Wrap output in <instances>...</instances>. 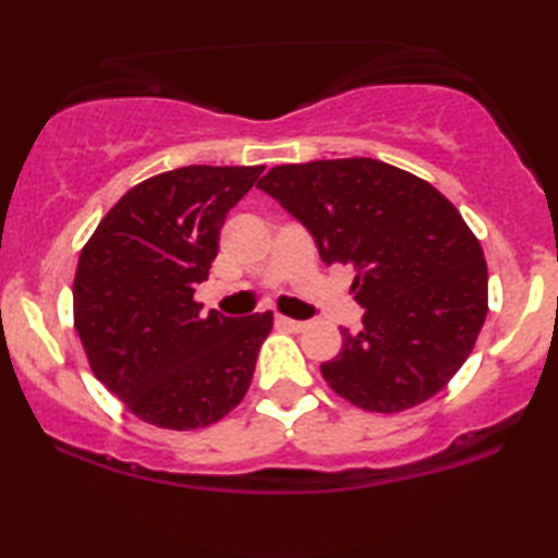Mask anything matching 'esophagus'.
<instances>
[{
  "label": "esophagus",
  "instance_id": "obj_1",
  "mask_svg": "<svg viewBox=\"0 0 558 558\" xmlns=\"http://www.w3.org/2000/svg\"><path fill=\"white\" fill-rule=\"evenodd\" d=\"M277 325L284 327V330H292V332L307 330V323H300V319H289L284 315H277Z\"/></svg>",
  "mask_w": 558,
  "mask_h": 558
}]
</instances>
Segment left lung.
Returning <instances> with one entry per match:
<instances>
[{"instance_id":"1","label":"left lung","mask_w":558,"mask_h":558,"mask_svg":"<svg viewBox=\"0 0 558 558\" xmlns=\"http://www.w3.org/2000/svg\"><path fill=\"white\" fill-rule=\"evenodd\" d=\"M256 187L307 228L325 264L355 271L363 330H340V353L319 365L327 386L376 414L437 396L487 315L483 246L460 210L426 180L371 157L271 167Z\"/></svg>"}]
</instances>
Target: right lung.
I'll return each instance as SVG.
<instances>
[{
  "label": "right lung",
  "instance_id": "obj_1",
  "mask_svg": "<svg viewBox=\"0 0 558 558\" xmlns=\"http://www.w3.org/2000/svg\"><path fill=\"white\" fill-rule=\"evenodd\" d=\"M262 165H190L140 182L106 213L81 251L73 325L94 376L142 422L190 432L233 411L254 378L271 312L203 315L228 210Z\"/></svg>",
  "mask_w": 558,
  "mask_h": 558
}]
</instances>
